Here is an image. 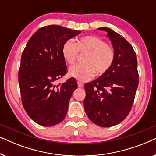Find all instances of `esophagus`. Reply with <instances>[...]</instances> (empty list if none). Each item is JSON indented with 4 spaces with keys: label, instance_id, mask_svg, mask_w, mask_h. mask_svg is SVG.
Masks as SVG:
<instances>
[{
    "label": "esophagus",
    "instance_id": "esophagus-1",
    "mask_svg": "<svg viewBox=\"0 0 156 156\" xmlns=\"http://www.w3.org/2000/svg\"><path fill=\"white\" fill-rule=\"evenodd\" d=\"M77 84H78V87H80V88H82V87H83V86H84V84L80 82H78Z\"/></svg>",
    "mask_w": 156,
    "mask_h": 156
}]
</instances>
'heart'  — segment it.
I'll list each match as a JSON object with an SVG mask.
<instances>
[{"label": "heart", "instance_id": "heart-1", "mask_svg": "<svg viewBox=\"0 0 156 156\" xmlns=\"http://www.w3.org/2000/svg\"><path fill=\"white\" fill-rule=\"evenodd\" d=\"M78 52L87 53L84 65H75L69 69V74L80 82L90 80L95 75H101L108 71L114 59L113 48L96 35H87L80 38L76 43L68 40L63 44L62 54L67 64L76 62Z\"/></svg>", "mask_w": 156, "mask_h": 156}]
</instances>
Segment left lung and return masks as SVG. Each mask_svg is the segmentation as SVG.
I'll list each match as a JSON object with an SVG mask.
<instances>
[{
	"mask_svg": "<svg viewBox=\"0 0 156 156\" xmlns=\"http://www.w3.org/2000/svg\"><path fill=\"white\" fill-rule=\"evenodd\" d=\"M107 32L115 56L108 71L84 85L85 112L96 125L111 127L119 124L129 114L138 86L137 58L126 40L108 27Z\"/></svg>",
	"mask_w": 156,
	"mask_h": 156,
	"instance_id": "8db88e82",
	"label": "left lung"
}]
</instances>
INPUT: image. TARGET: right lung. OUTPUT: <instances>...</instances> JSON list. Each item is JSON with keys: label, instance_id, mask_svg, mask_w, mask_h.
<instances>
[{"label": "right lung", "instance_id": "obj_1", "mask_svg": "<svg viewBox=\"0 0 156 156\" xmlns=\"http://www.w3.org/2000/svg\"><path fill=\"white\" fill-rule=\"evenodd\" d=\"M80 33L48 25L31 36L23 50L18 73L21 99L27 114L37 124L52 126L67 114L77 83L73 77L62 84L56 82L67 73L63 44Z\"/></svg>", "mask_w": 156, "mask_h": 156}]
</instances>
